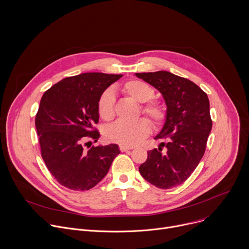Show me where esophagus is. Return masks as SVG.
<instances>
[{
	"mask_svg": "<svg viewBox=\"0 0 249 249\" xmlns=\"http://www.w3.org/2000/svg\"><path fill=\"white\" fill-rule=\"evenodd\" d=\"M119 149H120L121 152H127L129 150H132L133 147H129V146H126V145H120Z\"/></svg>",
	"mask_w": 249,
	"mask_h": 249,
	"instance_id": "34e87169",
	"label": "esophagus"
}]
</instances>
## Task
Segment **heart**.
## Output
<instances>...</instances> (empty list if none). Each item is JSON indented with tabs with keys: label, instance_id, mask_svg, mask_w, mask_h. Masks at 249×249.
I'll use <instances>...</instances> for the list:
<instances>
[{
	"label": "heart",
	"instance_id": "heart-1",
	"mask_svg": "<svg viewBox=\"0 0 249 249\" xmlns=\"http://www.w3.org/2000/svg\"><path fill=\"white\" fill-rule=\"evenodd\" d=\"M122 91L134 99L138 103H145L142 111L146 114L154 125H160L165 118V109L157 101H150L155 90L148 84L140 80H131L122 86ZM115 98L110 90L104 91L98 98L97 110L99 116L105 120L110 121L114 118ZM151 131L150 123L145 118H140L135 121L119 120L106 130L105 136L109 141L121 145L134 146L139 144Z\"/></svg>",
	"mask_w": 249,
	"mask_h": 249
}]
</instances>
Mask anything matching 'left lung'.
Here are the masks:
<instances>
[{"label":"left lung","instance_id":"obj_1","mask_svg":"<svg viewBox=\"0 0 249 249\" xmlns=\"http://www.w3.org/2000/svg\"><path fill=\"white\" fill-rule=\"evenodd\" d=\"M136 77L157 89L164 99V124L155 139L168 138L166 144L148 152L139 171L151 184L169 189L183 183L204 156L212 130L207 94L193 82L166 71L136 73ZM166 151L162 152V147Z\"/></svg>","mask_w":249,"mask_h":249}]
</instances>
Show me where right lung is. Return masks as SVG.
<instances>
[{"mask_svg":"<svg viewBox=\"0 0 249 249\" xmlns=\"http://www.w3.org/2000/svg\"><path fill=\"white\" fill-rule=\"evenodd\" d=\"M123 75L84 73L65 78L46 90L35 117L41 156L56 180L69 189L86 191L107 174L120 154L118 145L91 147L99 133L92 130L99 114L97 101L110 85Z\"/></svg>","mask_w":249,"mask_h":249,"instance_id":"obj_1","label":"right lung"}]
</instances>
